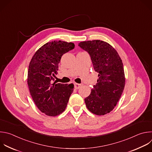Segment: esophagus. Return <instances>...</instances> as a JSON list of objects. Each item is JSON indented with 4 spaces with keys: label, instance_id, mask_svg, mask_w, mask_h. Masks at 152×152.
I'll return each mask as SVG.
<instances>
[{
    "label": "esophagus",
    "instance_id": "esophagus-1",
    "mask_svg": "<svg viewBox=\"0 0 152 152\" xmlns=\"http://www.w3.org/2000/svg\"><path fill=\"white\" fill-rule=\"evenodd\" d=\"M81 85H82V84L75 83V88L76 89H79V88L81 86Z\"/></svg>",
    "mask_w": 152,
    "mask_h": 152
}]
</instances>
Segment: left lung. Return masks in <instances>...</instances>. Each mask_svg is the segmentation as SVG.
<instances>
[{
	"label": "left lung",
	"instance_id": "obj_1",
	"mask_svg": "<svg viewBox=\"0 0 152 152\" xmlns=\"http://www.w3.org/2000/svg\"><path fill=\"white\" fill-rule=\"evenodd\" d=\"M79 46L89 54L99 77L85 99L86 106L95 115H104L116 106L125 87L122 61L116 49L106 42L88 40L80 42Z\"/></svg>",
	"mask_w": 152,
	"mask_h": 152
}]
</instances>
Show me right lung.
<instances>
[{"label":"right lung","instance_id":"obj_1","mask_svg":"<svg viewBox=\"0 0 152 152\" xmlns=\"http://www.w3.org/2000/svg\"><path fill=\"white\" fill-rule=\"evenodd\" d=\"M74 48L72 42H48L37 50L30 62L27 75L29 91L37 108L47 116L62 113L73 92V83H56L54 77L62 56Z\"/></svg>","mask_w":152,"mask_h":152}]
</instances>
